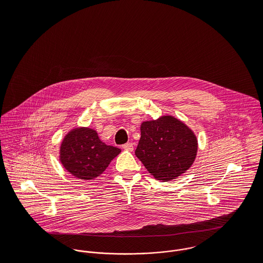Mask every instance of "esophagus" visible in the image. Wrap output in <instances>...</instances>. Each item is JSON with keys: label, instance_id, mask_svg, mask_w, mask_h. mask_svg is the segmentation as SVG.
<instances>
[{"label": "esophagus", "instance_id": "obj_1", "mask_svg": "<svg viewBox=\"0 0 263 263\" xmlns=\"http://www.w3.org/2000/svg\"><path fill=\"white\" fill-rule=\"evenodd\" d=\"M122 149H123V150L128 151V152H132V151H134V146H133L132 143H126V144H124V145L122 146Z\"/></svg>", "mask_w": 263, "mask_h": 263}]
</instances>
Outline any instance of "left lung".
<instances>
[{
	"label": "left lung",
	"instance_id": "1",
	"mask_svg": "<svg viewBox=\"0 0 263 263\" xmlns=\"http://www.w3.org/2000/svg\"><path fill=\"white\" fill-rule=\"evenodd\" d=\"M197 139L187 125L172 115L141 124L136 156L157 180L170 181L185 173L197 154Z\"/></svg>",
	"mask_w": 263,
	"mask_h": 263
}]
</instances>
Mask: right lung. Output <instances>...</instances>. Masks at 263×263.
Segmentation results:
<instances>
[{
  "label": "right lung",
  "mask_w": 263,
  "mask_h": 263,
  "mask_svg": "<svg viewBox=\"0 0 263 263\" xmlns=\"http://www.w3.org/2000/svg\"><path fill=\"white\" fill-rule=\"evenodd\" d=\"M120 152L103 143L95 129L76 127L65 136L61 144L60 161L76 178L93 180L105 171Z\"/></svg>",
  "instance_id": "obj_1"
}]
</instances>
